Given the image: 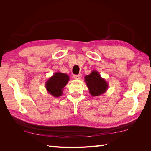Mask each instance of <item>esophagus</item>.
Wrapping results in <instances>:
<instances>
[{
    "instance_id": "34e87169",
    "label": "esophagus",
    "mask_w": 151,
    "mask_h": 151,
    "mask_svg": "<svg viewBox=\"0 0 151 151\" xmlns=\"http://www.w3.org/2000/svg\"><path fill=\"white\" fill-rule=\"evenodd\" d=\"M82 75L81 74H78V75H74L73 76V77H74V79H80Z\"/></svg>"
}]
</instances>
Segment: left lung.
I'll return each instance as SVG.
<instances>
[{"label": "left lung", "mask_w": 151, "mask_h": 151, "mask_svg": "<svg viewBox=\"0 0 151 151\" xmlns=\"http://www.w3.org/2000/svg\"><path fill=\"white\" fill-rule=\"evenodd\" d=\"M84 79L92 96H98L104 94L108 88L107 82L102 78L99 73L96 70L91 72L89 75L85 76Z\"/></svg>", "instance_id": "obj_1"}]
</instances>
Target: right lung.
Wrapping results in <instances>:
<instances>
[{"label":"right lung","instance_id":"obj_1","mask_svg":"<svg viewBox=\"0 0 151 151\" xmlns=\"http://www.w3.org/2000/svg\"><path fill=\"white\" fill-rule=\"evenodd\" d=\"M69 81V76L60 72L55 73L45 84V88L49 94L54 97H59L62 94L63 88Z\"/></svg>","mask_w":151,"mask_h":151}]
</instances>
